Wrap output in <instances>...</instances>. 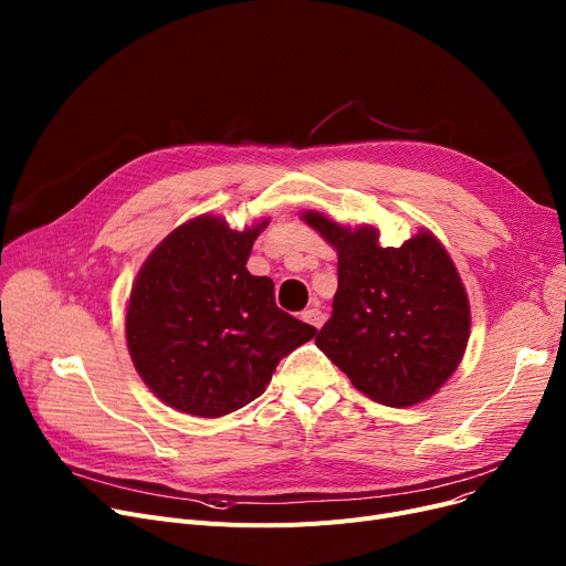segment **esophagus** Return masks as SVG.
<instances>
[{
    "label": "esophagus",
    "instance_id": "esophagus-1",
    "mask_svg": "<svg viewBox=\"0 0 566 566\" xmlns=\"http://www.w3.org/2000/svg\"><path fill=\"white\" fill-rule=\"evenodd\" d=\"M303 321L310 323V325H314V328H321L323 321H325V314H323L318 307H310V310L303 312Z\"/></svg>",
    "mask_w": 566,
    "mask_h": 566
}]
</instances>
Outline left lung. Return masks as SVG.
Here are the masks:
<instances>
[{
    "instance_id": "obj_1",
    "label": "left lung",
    "mask_w": 566,
    "mask_h": 566,
    "mask_svg": "<svg viewBox=\"0 0 566 566\" xmlns=\"http://www.w3.org/2000/svg\"><path fill=\"white\" fill-rule=\"evenodd\" d=\"M301 218L337 252L333 316L316 346L382 406L433 397L470 337L468 293L448 250L429 229L401 248H382L371 224L350 229L318 211Z\"/></svg>"
}]
</instances>
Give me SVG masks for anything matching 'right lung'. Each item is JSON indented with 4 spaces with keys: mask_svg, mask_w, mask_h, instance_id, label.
I'll use <instances>...</instances> for the list:
<instances>
[{
    "mask_svg": "<svg viewBox=\"0 0 566 566\" xmlns=\"http://www.w3.org/2000/svg\"><path fill=\"white\" fill-rule=\"evenodd\" d=\"M268 218L235 231L203 213L146 256L126 310L130 360L169 408L222 418L254 401L277 363L316 335L275 305L271 277L245 263Z\"/></svg>",
    "mask_w": 566,
    "mask_h": 566,
    "instance_id": "add662e5",
    "label": "right lung"
}]
</instances>
